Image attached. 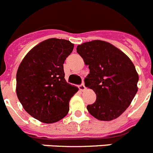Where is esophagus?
I'll use <instances>...</instances> for the list:
<instances>
[{"label":"esophagus","mask_w":153,"mask_h":153,"mask_svg":"<svg viewBox=\"0 0 153 153\" xmlns=\"http://www.w3.org/2000/svg\"><path fill=\"white\" fill-rule=\"evenodd\" d=\"M79 89H80L81 91L86 90V86H85L84 83H82V84H81V85H79Z\"/></svg>","instance_id":"34e87169"}]
</instances>
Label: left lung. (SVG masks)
I'll return each mask as SVG.
<instances>
[{
	"label": "left lung",
	"instance_id": "1",
	"mask_svg": "<svg viewBox=\"0 0 153 153\" xmlns=\"http://www.w3.org/2000/svg\"><path fill=\"white\" fill-rule=\"evenodd\" d=\"M76 51L89 65L85 86L96 94V102L87 105L88 111L100 120L116 119L137 92L139 76L134 64L123 51L100 40L79 45Z\"/></svg>",
	"mask_w": 153,
	"mask_h": 153
}]
</instances>
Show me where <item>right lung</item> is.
<instances>
[{
  "mask_svg": "<svg viewBox=\"0 0 153 153\" xmlns=\"http://www.w3.org/2000/svg\"><path fill=\"white\" fill-rule=\"evenodd\" d=\"M74 49L68 40L49 39L35 46L16 73V95L32 117L57 122L69 111L71 97L79 90L64 79V63Z\"/></svg>",
  "mask_w": 153,
  "mask_h": 153,
  "instance_id": "1",
  "label": "right lung"
}]
</instances>
